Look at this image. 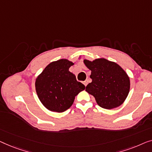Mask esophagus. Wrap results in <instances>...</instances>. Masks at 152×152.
<instances>
[{"label":"esophagus","mask_w":152,"mask_h":152,"mask_svg":"<svg viewBox=\"0 0 152 152\" xmlns=\"http://www.w3.org/2000/svg\"><path fill=\"white\" fill-rule=\"evenodd\" d=\"M83 84H84V85L85 87L87 86V80H85V81H83Z\"/></svg>","instance_id":"obj_1"}]
</instances>
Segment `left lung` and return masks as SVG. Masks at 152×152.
Masks as SVG:
<instances>
[{
	"mask_svg": "<svg viewBox=\"0 0 152 152\" xmlns=\"http://www.w3.org/2000/svg\"><path fill=\"white\" fill-rule=\"evenodd\" d=\"M85 65L91 70V83L85 91L95 98L102 108L112 110L121 105L129 94V77L118 64L104 58L91 61L84 59Z\"/></svg>",
	"mask_w": 152,
	"mask_h": 152,
	"instance_id": "left-lung-1",
	"label": "left lung"
}]
</instances>
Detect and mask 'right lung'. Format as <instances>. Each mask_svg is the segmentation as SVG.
Returning <instances> with one entry per match:
<instances>
[{
	"label": "right lung",
	"instance_id": "1",
	"mask_svg": "<svg viewBox=\"0 0 152 152\" xmlns=\"http://www.w3.org/2000/svg\"><path fill=\"white\" fill-rule=\"evenodd\" d=\"M74 65L67 59L53 61L46 66L35 81L36 91L45 107L54 112H63L72 105L75 96L85 88L69 71Z\"/></svg>",
	"mask_w": 152,
	"mask_h": 152
}]
</instances>
